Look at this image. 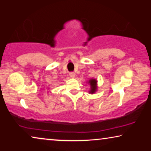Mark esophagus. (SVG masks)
I'll list each match as a JSON object with an SVG mask.
<instances>
[{
  "mask_svg": "<svg viewBox=\"0 0 151 151\" xmlns=\"http://www.w3.org/2000/svg\"><path fill=\"white\" fill-rule=\"evenodd\" d=\"M69 76H70V77L72 78H75V76H76L75 73H73V72H70Z\"/></svg>",
  "mask_w": 151,
  "mask_h": 151,
  "instance_id": "esophagus-1",
  "label": "esophagus"
}]
</instances>
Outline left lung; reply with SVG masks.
Returning a JSON list of instances; mask_svg holds the SVG:
<instances>
[{
  "instance_id": "1",
  "label": "left lung",
  "mask_w": 151,
  "mask_h": 151,
  "mask_svg": "<svg viewBox=\"0 0 151 151\" xmlns=\"http://www.w3.org/2000/svg\"><path fill=\"white\" fill-rule=\"evenodd\" d=\"M97 80L96 79H91L88 83L90 84L91 86V90L89 91V93L91 94H93L94 93L96 92L97 88H98V86H97Z\"/></svg>"
}]
</instances>
